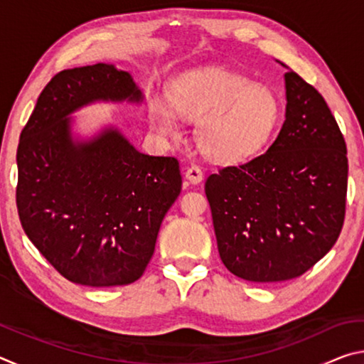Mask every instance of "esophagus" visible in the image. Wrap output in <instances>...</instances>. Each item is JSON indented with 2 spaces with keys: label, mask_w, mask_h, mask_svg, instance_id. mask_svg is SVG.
Segmentation results:
<instances>
[{
  "label": "esophagus",
  "mask_w": 364,
  "mask_h": 364,
  "mask_svg": "<svg viewBox=\"0 0 364 364\" xmlns=\"http://www.w3.org/2000/svg\"><path fill=\"white\" fill-rule=\"evenodd\" d=\"M184 176H186V180L193 184H199L202 180H204V173H202V170L197 167V165H193V167L186 168Z\"/></svg>",
  "instance_id": "1"
}]
</instances>
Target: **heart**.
I'll list each match as a JSON object with an SVG mask.
<instances>
[{
  "label": "heart",
  "instance_id": "b5f03b06",
  "mask_svg": "<svg viewBox=\"0 0 364 364\" xmlns=\"http://www.w3.org/2000/svg\"><path fill=\"white\" fill-rule=\"evenodd\" d=\"M168 104L154 97L149 120L162 136L180 133L178 115L196 122V143L208 159L236 164L268 143L281 119L279 97L268 86L223 69H194L170 83Z\"/></svg>",
  "mask_w": 364,
  "mask_h": 364
}]
</instances>
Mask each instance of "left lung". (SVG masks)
<instances>
[{
  "label": "left lung",
  "mask_w": 364,
  "mask_h": 364,
  "mask_svg": "<svg viewBox=\"0 0 364 364\" xmlns=\"http://www.w3.org/2000/svg\"><path fill=\"white\" fill-rule=\"evenodd\" d=\"M284 80L286 120L274 143L205 181L221 262L252 282L299 278L332 249L345 218L343 134L311 85L292 70Z\"/></svg>",
  "instance_id": "left-lung-1"
}]
</instances>
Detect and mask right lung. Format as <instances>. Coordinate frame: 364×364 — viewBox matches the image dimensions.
I'll return each mask as SVG.
<instances>
[{
	"label": "right lung",
	"instance_id": "add662e5",
	"mask_svg": "<svg viewBox=\"0 0 364 364\" xmlns=\"http://www.w3.org/2000/svg\"><path fill=\"white\" fill-rule=\"evenodd\" d=\"M95 101L141 102L112 64L59 72L36 101L17 147L23 231L65 279L90 287L143 276L165 213L181 193L180 164L134 149L117 128L72 138L70 114Z\"/></svg>",
	"mask_w": 364,
	"mask_h": 364
}]
</instances>
